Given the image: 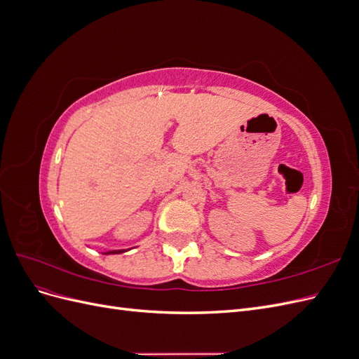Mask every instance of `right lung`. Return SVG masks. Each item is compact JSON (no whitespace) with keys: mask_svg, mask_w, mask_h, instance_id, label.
Returning <instances> with one entry per match:
<instances>
[{"mask_svg":"<svg viewBox=\"0 0 359 359\" xmlns=\"http://www.w3.org/2000/svg\"><path fill=\"white\" fill-rule=\"evenodd\" d=\"M126 250H111V252H104L103 255H118V253H124Z\"/></svg>","mask_w":359,"mask_h":359,"instance_id":"1","label":"right lung"}]
</instances>
